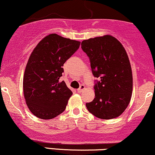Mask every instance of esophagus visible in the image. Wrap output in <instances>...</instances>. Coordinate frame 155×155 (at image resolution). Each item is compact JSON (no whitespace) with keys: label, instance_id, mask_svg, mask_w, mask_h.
<instances>
[{"label":"esophagus","instance_id":"34e87169","mask_svg":"<svg viewBox=\"0 0 155 155\" xmlns=\"http://www.w3.org/2000/svg\"><path fill=\"white\" fill-rule=\"evenodd\" d=\"M84 89H85V86H84V85H81V86H80L79 89H77L78 93H81V92L84 90Z\"/></svg>","mask_w":155,"mask_h":155}]
</instances>
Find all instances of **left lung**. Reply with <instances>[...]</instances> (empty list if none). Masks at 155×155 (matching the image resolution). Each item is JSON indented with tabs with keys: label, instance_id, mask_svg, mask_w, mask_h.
Instances as JSON below:
<instances>
[{
	"label": "left lung",
	"instance_id": "obj_1",
	"mask_svg": "<svg viewBox=\"0 0 155 155\" xmlns=\"http://www.w3.org/2000/svg\"><path fill=\"white\" fill-rule=\"evenodd\" d=\"M81 48L89 58L94 81L95 98L86 104L95 117H119L130 103L132 92V68L126 51L114 37L107 35L84 40Z\"/></svg>",
	"mask_w": 155,
	"mask_h": 155
}]
</instances>
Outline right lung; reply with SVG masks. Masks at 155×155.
Returning a JSON list of instances; mask_svg holds the SVG:
<instances>
[{
	"label": "right lung",
	"instance_id": "obj_1",
	"mask_svg": "<svg viewBox=\"0 0 155 155\" xmlns=\"http://www.w3.org/2000/svg\"><path fill=\"white\" fill-rule=\"evenodd\" d=\"M80 44L52 34L31 53L23 76V93L28 109L36 117L51 119L65 110L72 91L60 79L64 63Z\"/></svg>",
	"mask_w": 155,
	"mask_h": 155
}]
</instances>
